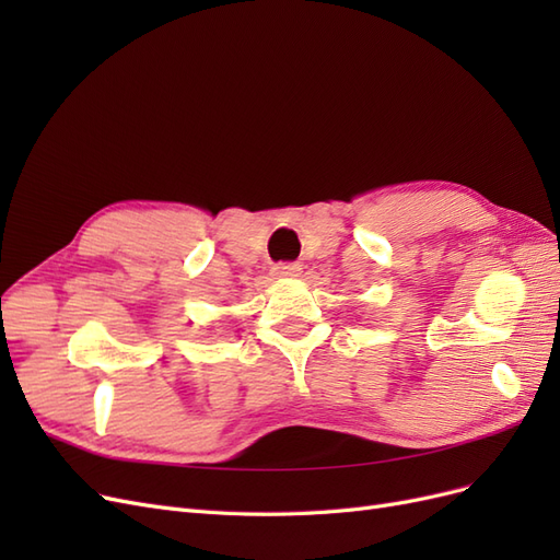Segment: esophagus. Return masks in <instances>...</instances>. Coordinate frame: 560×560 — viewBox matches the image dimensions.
I'll list each match as a JSON object with an SVG mask.
<instances>
[{"label": "esophagus", "instance_id": "esophagus-1", "mask_svg": "<svg viewBox=\"0 0 560 560\" xmlns=\"http://www.w3.org/2000/svg\"><path fill=\"white\" fill-rule=\"evenodd\" d=\"M273 276L276 278H299L301 276V264H296V261L276 264L273 266Z\"/></svg>", "mask_w": 560, "mask_h": 560}]
</instances>
